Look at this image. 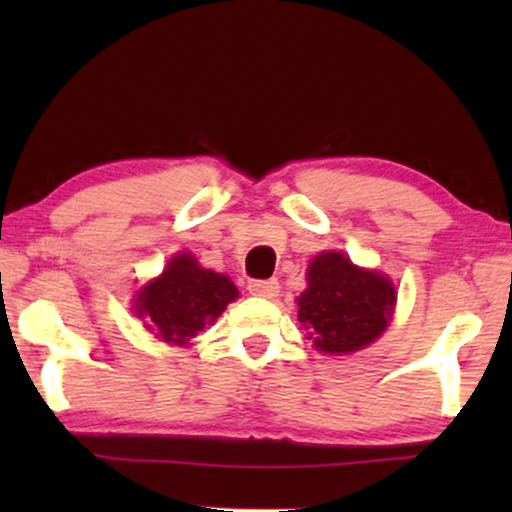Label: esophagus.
Wrapping results in <instances>:
<instances>
[{
  "instance_id": "1",
  "label": "esophagus",
  "mask_w": 512,
  "mask_h": 512,
  "mask_svg": "<svg viewBox=\"0 0 512 512\" xmlns=\"http://www.w3.org/2000/svg\"><path fill=\"white\" fill-rule=\"evenodd\" d=\"M251 296L258 298H275L279 293V282L277 279H254V282L247 284Z\"/></svg>"
}]
</instances>
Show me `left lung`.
I'll return each instance as SVG.
<instances>
[{
    "mask_svg": "<svg viewBox=\"0 0 512 512\" xmlns=\"http://www.w3.org/2000/svg\"><path fill=\"white\" fill-rule=\"evenodd\" d=\"M394 305L396 286L387 275L359 268L342 251H321L307 268L298 321L319 352L345 356L387 331Z\"/></svg>",
    "mask_w": 512,
    "mask_h": 512,
    "instance_id": "obj_1",
    "label": "left lung"
}]
</instances>
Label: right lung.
I'll use <instances>...</instances> for the list:
<instances>
[{"instance_id": "1", "label": "right lung", "mask_w": 512, "mask_h": 512, "mask_svg": "<svg viewBox=\"0 0 512 512\" xmlns=\"http://www.w3.org/2000/svg\"><path fill=\"white\" fill-rule=\"evenodd\" d=\"M237 286L221 272L200 268L193 254H177L163 275L142 286L135 314L156 338L188 345L237 298Z\"/></svg>"}]
</instances>
